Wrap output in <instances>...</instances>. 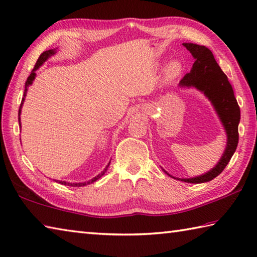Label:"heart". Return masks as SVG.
Listing matches in <instances>:
<instances>
[{
  "label": "heart",
  "instance_id": "heart-1",
  "mask_svg": "<svg viewBox=\"0 0 257 257\" xmlns=\"http://www.w3.org/2000/svg\"><path fill=\"white\" fill-rule=\"evenodd\" d=\"M182 71V67H181V64L179 62H173L170 64L169 69H167V72H169V75L171 77H174L177 76Z\"/></svg>",
  "mask_w": 257,
  "mask_h": 257
}]
</instances>
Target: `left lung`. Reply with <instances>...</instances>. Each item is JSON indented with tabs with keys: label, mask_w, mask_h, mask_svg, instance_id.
I'll return each mask as SVG.
<instances>
[{
	"label": "left lung",
	"mask_w": 257,
	"mask_h": 257,
	"mask_svg": "<svg viewBox=\"0 0 257 257\" xmlns=\"http://www.w3.org/2000/svg\"><path fill=\"white\" fill-rule=\"evenodd\" d=\"M195 62L190 73H186L180 82L181 86H194L202 91L212 102L217 112L220 116L222 124L225 125L227 133V147L220 162L214 169L201 176L193 179H182L181 181L188 183H203L213 180L223 171L229 163L231 156L238 145V123L240 119L239 105L234 95V91L230 85L226 74L219 67L214 59L211 50L204 46L195 44H183Z\"/></svg>",
	"instance_id": "1"
}]
</instances>
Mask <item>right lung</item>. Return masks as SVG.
I'll return each mask as SVG.
<instances>
[{
	"instance_id": "right-lung-1",
	"label": "right lung",
	"mask_w": 257,
	"mask_h": 257,
	"mask_svg": "<svg viewBox=\"0 0 257 257\" xmlns=\"http://www.w3.org/2000/svg\"><path fill=\"white\" fill-rule=\"evenodd\" d=\"M55 54V51L51 49V50H46V51H44L43 54H41L40 56H39V58H38V60H37V63H36V65H35V67H34V69H32V72H31V74L29 75V77L27 78V82H26V88H25V93H23V97H22V101H21V104H20V109H19V124H20V113H21V106H22V104H23V101H25V96H26V94H27V91H28V86L30 85V84L32 83V81L35 80V76H36V73H35V71L36 69H38L39 68V66H41V65L44 64V62H46V60H47V58L48 57H50L51 55H54ZM109 166V165H108ZM108 166H106V169H108ZM106 169L102 172L101 174H99L97 176H95L94 179H92L90 182L92 183V182H95L97 179H100V177L104 174V172L106 171ZM90 182H87V183H90ZM59 183L60 184H63V185H68V186H83V185H85L86 183H67V182H64V181H59Z\"/></svg>"
}]
</instances>
